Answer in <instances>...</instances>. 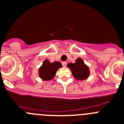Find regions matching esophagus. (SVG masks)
I'll return each mask as SVG.
<instances>
[{"mask_svg": "<svg viewBox=\"0 0 124 124\" xmlns=\"http://www.w3.org/2000/svg\"><path fill=\"white\" fill-rule=\"evenodd\" d=\"M62 65H63V66L65 67V66H66V65H67V63H66V62H62Z\"/></svg>", "mask_w": 124, "mask_h": 124, "instance_id": "obj_1", "label": "esophagus"}]
</instances>
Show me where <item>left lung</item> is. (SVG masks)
Masks as SVG:
<instances>
[{
	"label": "left lung",
	"mask_w": 124,
	"mask_h": 124,
	"mask_svg": "<svg viewBox=\"0 0 124 124\" xmlns=\"http://www.w3.org/2000/svg\"><path fill=\"white\" fill-rule=\"evenodd\" d=\"M72 71L74 77L78 80H84L89 77V68L84 63L81 58H78L75 61V63H70L67 65Z\"/></svg>",
	"instance_id": "1"
}]
</instances>
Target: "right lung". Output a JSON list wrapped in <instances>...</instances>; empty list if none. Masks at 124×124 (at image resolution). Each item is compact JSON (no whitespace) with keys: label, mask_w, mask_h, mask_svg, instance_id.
I'll return each instance as SVG.
<instances>
[{"label":"right lung","mask_w":124,"mask_h":124,"mask_svg":"<svg viewBox=\"0 0 124 124\" xmlns=\"http://www.w3.org/2000/svg\"><path fill=\"white\" fill-rule=\"evenodd\" d=\"M62 64L59 62H51L46 59L39 70V77L45 81L51 80L55 76L59 68H62Z\"/></svg>","instance_id":"1"}]
</instances>
